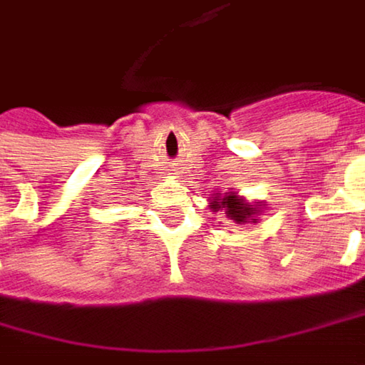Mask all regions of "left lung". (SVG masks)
Segmentation results:
<instances>
[{
  "label": "left lung",
  "instance_id": "1",
  "mask_svg": "<svg viewBox=\"0 0 365 365\" xmlns=\"http://www.w3.org/2000/svg\"><path fill=\"white\" fill-rule=\"evenodd\" d=\"M212 212H218V210H224L226 218L232 220L235 224H255L259 220L262 212H264V205L259 201H253L249 203L247 199H243L241 195H237L235 191L226 193V195L216 197L212 201Z\"/></svg>",
  "mask_w": 365,
  "mask_h": 365
}]
</instances>
